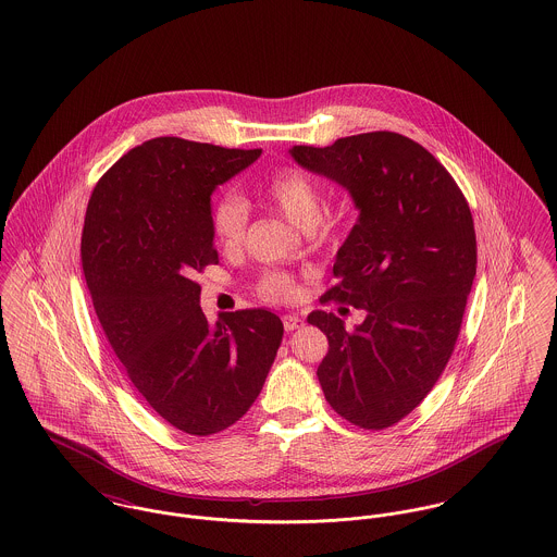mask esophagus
<instances>
[{
    "mask_svg": "<svg viewBox=\"0 0 557 557\" xmlns=\"http://www.w3.org/2000/svg\"><path fill=\"white\" fill-rule=\"evenodd\" d=\"M304 326V318L297 315V313H290V315H284V329L290 333V331H297Z\"/></svg>",
    "mask_w": 557,
    "mask_h": 557,
    "instance_id": "obj_1",
    "label": "esophagus"
}]
</instances>
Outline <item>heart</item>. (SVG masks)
Instances as JSON below:
<instances>
[{"instance_id": "heart-1", "label": "heart", "mask_w": 557, "mask_h": 557, "mask_svg": "<svg viewBox=\"0 0 557 557\" xmlns=\"http://www.w3.org/2000/svg\"><path fill=\"white\" fill-rule=\"evenodd\" d=\"M262 194L273 202L295 226L315 231L320 237H331L335 224L322 215L324 191L318 180L299 169H280L262 186ZM211 233L215 244L226 251H235L244 244L248 231L249 207L244 196L224 191L211 205ZM258 295L267 301H288L297 295L295 280L284 271H264L256 286Z\"/></svg>"}]
</instances>
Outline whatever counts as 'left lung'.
Masks as SVG:
<instances>
[{"label": "left lung", "instance_id": "1", "mask_svg": "<svg viewBox=\"0 0 557 557\" xmlns=\"http://www.w3.org/2000/svg\"><path fill=\"white\" fill-rule=\"evenodd\" d=\"M290 156L346 187L359 209L320 301L366 309V320L346 329L333 311L309 313L329 339L320 386L352 425L386 430L428 397L455 350L476 275L468 200L423 145L395 132L297 145Z\"/></svg>", "mask_w": 557, "mask_h": 557}]
</instances>
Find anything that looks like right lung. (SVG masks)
<instances>
[{"label":"right lung","mask_w":557,"mask_h":557,"mask_svg":"<svg viewBox=\"0 0 557 557\" xmlns=\"http://www.w3.org/2000/svg\"><path fill=\"white\" fill-rule=\"evenodd\" d=\"M262 149L151 138L96 184L81 237L85 282L104 335L147 404L189 435L224 432L256 401L282 344L267 309L211 326L191 280L218 264L211 194Z\"/></svg>","instance_id":"obj_1"}]
</instances>
